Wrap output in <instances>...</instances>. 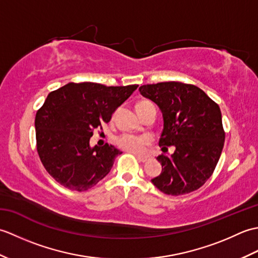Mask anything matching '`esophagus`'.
<instances>
[{"instance_id":"34e87169","label":"esophagus","mask_w":258,"mask_h":258,"mask_svg":"<svg viewBox=\"0 0 258 258\" xmlns=\"http://www.w3.org/2000/svg\"><path fill=\"white\" fill-rule=\"evenodd\" d=\"M135 155V157L138 158V160L140 161V162H146L147 161V157L146 156H141V155H138V154H134Z\"/></svg>"}]
</instances>
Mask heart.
I'll return each instance as SVG.
<instances>
[{"label":"heart","instance_id":"b5f03b06","mask_svg":"<svg viewBox=\"0 0 258 258\" xmlns=\"http://www.w3.org/2000/svg\"><path fill=\"white\" fill-rule=\"evenodd\" d=\"M147 104H150L149 101H142L136 105V108L147 105ZM147 144H149V139L142 135L123 134L117 139V145L120 149L126 152L133 153V154H142Z\"/></svg>","mask_w":258,"mask_h":258}]
</instances>
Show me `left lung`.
Masks as SVG:
<instances>
[{
	"label": "left lung",
	"mask_w": 258,
	"mask_h": 258,
	"mask_svg": "<svg viewBox=\"0 0 258 258\" xmlns=\"http://www.w3.org/2000/svg\"><path fill=\"white\" fill-rule=\"evenodd\" d=\"M139 90L163 113L158 145L164 153L175 147L171 156L156 157L162 173L152 183L172 196L199 189L212 176L225 141L220 106L200 87L180 82L146 84Z\"/></svg>",
	"instance_id": "obj_1"
}]
</instances>
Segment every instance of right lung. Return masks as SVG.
I'll return each instance as SVG.
<instances>
[{
  "label": "right lung",
  "mask_w": 258,
  "mask_h": 258,
  "mask_svg": "<svg viewBox=\"0 0 258 258\" xmlns=\"http://www.w3.org/2000/svg\"><path fill=\"white\" fill-rule=\"evenodd\" d=\"M138 86L69 83L47 95L35 116L36 150L43 166L57 183L84 191L109 173L122 152L107 143L92 149L90 139Z\"/></svg>",
  "instance_id": "add662e5"
}]
</instances>
